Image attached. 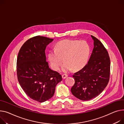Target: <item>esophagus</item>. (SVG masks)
Here are the masks:
<instances>
[{"instance_id":"34e87169","label":"esophagus","mask_w":124,"mask_h":124,"mask_svg":"<svg viewBox=\"0 0 124 124\" xmlns=\"http://www.w3.org/2000/svg\"><path fill=\"white\" fill-rule=\"evenodd\" d=\"M62 77L63 79H65L68 77V76H67V75H66V74H63V75H62Z\"/></svg>"}]
</instances>
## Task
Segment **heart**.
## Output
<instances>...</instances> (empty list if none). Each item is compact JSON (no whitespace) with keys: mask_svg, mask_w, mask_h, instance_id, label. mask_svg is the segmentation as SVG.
I'll list each match as a JSON object with an SVG mask.
<instances>
[{"mask_svg":"<svg viewBox=\"0 0 124 124\" xmlns=\"http://www.w3.org/2000/svg\"><path fill=\"white\" fill-rule=\"evenodd\" d=\"M91 53V48L85 41L64 40L58 43L55 49L48 54V59L52 68L58 70L63 63L62 71L67 72L73 69L77 71L87 64Z\"/></svg>","mask_w":124,"mask_h":124,"instance_id":"1","label":"heart"}]
</instances>
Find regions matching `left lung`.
Segmentation results:
<instances>
[{
	"label": "left lung",
	"instance_id": "1",
	"mask_svg": "<svg viewBox=\"0 0 124 124\" xmlns=\"http://www.w3.org/2000/svg\"><path fill=\"white\" fill-rule=\"evenodd\" d=\"M94 48L89 61L74 74L75 84L71 89L79 99L88 101L99 95L108 84L110 73V60L108 52L100 40L91 36Z\"/></svg>",
	"mask_w": 124,
	"mask_h": 124
}]
</instances>
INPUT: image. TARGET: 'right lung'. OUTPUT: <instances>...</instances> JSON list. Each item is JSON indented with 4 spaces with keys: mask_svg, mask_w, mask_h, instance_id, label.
Here are the masks:
<instances>
[{
    "mask_svg": "<svg viewBox=\"0 0 124 124\" xmlns=\"http://www.w3.org/2000/svg\"><path fill=\"white\" fill-rule=\"evenodd\" d=\"M54 39L44 36L32 37L21 47L17 59L19 83L27 95L42 103L51 98L62 76L49 68L46 61V46Z\"/></svg>",
    "mask_w": 124,
    "mask_h": 124,
    "instance_id": "obj_1",
    "label": "right lung"
}]
</instances>
